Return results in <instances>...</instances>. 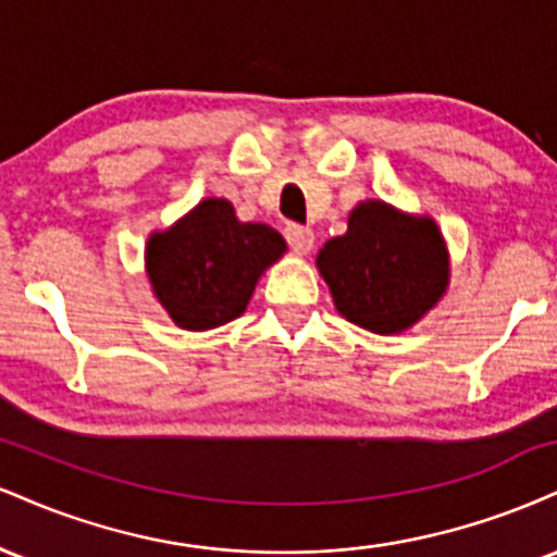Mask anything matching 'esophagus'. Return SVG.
<instances>
[{
	"label": "esophagus",
	"instance_id": "obj_1",
	"mask_svg": "<svg viewBox=\"0 0 557 557\" xmlns=\"http://www.w3.org/2000/svg\"><path fill=\"white\" fill-rule=\"evenodd\" d=\"M285 240L296 253H309L311 248H314V233L304 225H287Z\"/></svg>",
	"mask_w": 557,
	"mask_h": 557
}]
</instances>
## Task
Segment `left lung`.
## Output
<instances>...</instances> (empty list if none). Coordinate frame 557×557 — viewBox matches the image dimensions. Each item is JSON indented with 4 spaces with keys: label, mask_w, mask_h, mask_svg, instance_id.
<instances>
[{
    "label": "left lung",
    "mask_w": 557,
    "mask_h": 557,
    "mask_svg": "<svg viewBox=\"0 0 557 557\" xmlns=\"http://www.w3.org/2000/svg\"><path fill=\"white\" fill-rule=\"evenodd\" d=\"M317 267L337 311L363 330L393 335L419 322L447 287V251L426 216L359 203L348 233L324 243Z\"/></svg>",
    "instance_id": "1"
}]
</instances>
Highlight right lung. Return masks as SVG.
Wrapping results in <instances>:
<instances>
[{
  "instance_id": "obj_1",
  "label": "right lung",
  "mask_w": 557,
  "mask_h": 557,
  "mask_svg": "<svg viewBox=\"0 0 557 557\" xmlns=\"http://www.w3.org/2000/svg\"><path fill=\"white\" fill-rule=\"evenodd\" d=\"M285 251L277 230L238 222L225 198H207L175 227L154 233L146 270L183 330H212L246 311L257 280Z\"/></svg>"
}]
</instances>
